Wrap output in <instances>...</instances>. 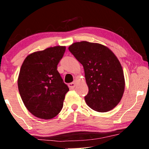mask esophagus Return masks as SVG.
I'll return each mask as SVG.
<instances>
[{
  "mask_svg": "<svg viewBox=\"0 0 149 149\" xmlns=\"http://www.w3.org/2000/svg\"><path fill=\"white\" fill-rule=\"evenodd\" d=\"M75 85H76V82H75V81H74V82L69 83V84H68V87H70V89H73V88H74Z\"/></svg>",
  "mask_w": 149,
  "mask_h": 149,
  "instance_id": "34e87169",
  "label": "esophagus"
}]
</instances>
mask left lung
Segmentation results:
<instances>
[{"label":"left lung","instance_id":"8db88e82","mask_svg":"<svg viewBox=\"0 0 149 149\" xmlns=\"http://www.w3.org/2000/svg\"><path fill=\"white\" fill-rule=\"evenodd\" d=\"M68 49L84 68L87 104L101 113L114 109L125 89L123 68L115 55L104 45L87 41L74 42Z\"/></svg>","mask_w":149,"mask_h":149}]
</instances>
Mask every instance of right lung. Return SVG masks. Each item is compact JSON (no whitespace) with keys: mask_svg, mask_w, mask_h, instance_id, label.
<instances>
[{"mask_svg":"<svg viewBox=\"0 0 149 149\" xmlns=\"http://www.w3.org/2000/svg\"><path fill=\"white\" fill-rule=\"evenodd\" d=\"M65 50L56 46L32 53L22 65L18 89L25 107L36 117L52 119L62 109L69 88L57 68Z\"/></svg>","mask_w":149,"mask_h":149,"instance_id":"right-lung-1","label":"right lung"}]
</instances>
